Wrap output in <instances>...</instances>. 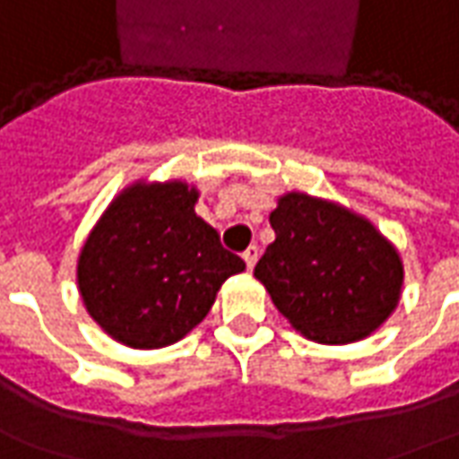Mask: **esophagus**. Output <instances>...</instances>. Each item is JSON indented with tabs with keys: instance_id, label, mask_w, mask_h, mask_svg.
<instances>
[{
	"instance_id": "esophagus-1",
	"label": "esophagus",
	"mask_w": 459,
	"mask_h": 459,
	"mask_svg": "<svg viewBox=\"0 0 459 459\" xmlns=\"http://www.w3.org/2000/svg\"><path fill=\"white\" fill-rule=\"evenodd\" d=\"M255 261H258V248H255V246L246 248V251H243V263H246V268H248V271H253Z\"/></svg>"
}]
</instances>
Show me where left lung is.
I'll return each mask as SVG.
<instances>
[{
  "label": "left lung",
  "mask_w": 459,
  "mask_h": 459,
  "mask_svg": "<svg viewBox=\"0 0 459 459\" xmlns=\"http://www.w3.org/2000/svg\"><path fill=\"white\" fill-rule=\"evenodd\" d=\"M271 229L275 240L253 273L310 341H360L395 310L403 263L365 219L288 194L271 213Z\"/></svg>",
  "instance_id": "1"
}]
</instances>
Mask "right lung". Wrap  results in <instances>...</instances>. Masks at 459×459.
<instances>
[{
    "instance_id": "right-lung-1",
    "label": "right lung",
    "mask_w": 459,
    "mask_h": 459,
    "mask_svg": "<svg viewBox=\"0 0 459 459\" xmlns=\"http://www.w3.org/2000/svg\"><path fill=\"white\" fill-rule=\"evenodd\" d=\"M186 184L131 186L108 206L79 255L89 316L131 348H163L196 328L221 283L246 263L194 213Z\"/></svg>"
}]
</instances>
